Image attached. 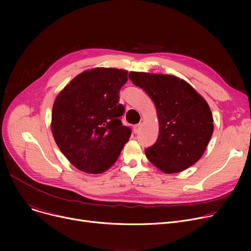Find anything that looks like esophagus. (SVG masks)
<instances>
[{
  "instance_id": "obj_1",
  "label": "esophagus",
  "mask_w": 251,
  "mask_h": 251,
  "mask_svg": "<svg viewBox=\"0 0 251 251\" xmlns=\"http://www.w3.org/2000/svg\"><path fill=\"white\" fill-rule=\"evenodd\" d=\"M141 124L139 123V124H136L134 127H133V131H134V133H138L139 131H140V129H141Z\"/></svg>"
}]
</instances>
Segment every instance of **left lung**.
Segmentation results:
<instances>
[{"label":"left lung","mask_w":251,"mask_h":251,"mask_svg":"<svg viewBox=\"0 0 251 251\" xmlns=\"http://www.w3.org/2000/svg\"><path fill=\"white\" fill-rule=\"evenodd\" d=\"M129 79L150 96L159 117V137L146 150L150 162L167 174L194 165L213 135V115L206 101L172 75L130 72Z\"/></svg>","instance_id":"8db88e82"}]
</instances>
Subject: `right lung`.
<instances>
[{
    "instance_id": "add662e5",
    "label": "right lung",
    "mask_w": 251,
    "mask_h": 251,
    "mask_svg": "<svg viewBox=\"0 0 251 251\" xmlns=\"http://www.w3.org/2000/svg\"><path fill=\"white\" fill-rule=\"evenodd\" d=\"M128 72L95 68L77 75L58 95L51 112V132L62 153L77 169L91 174L107 171L117 161L131 128L119 92Z\"/></svg>"
}]
</instances>
